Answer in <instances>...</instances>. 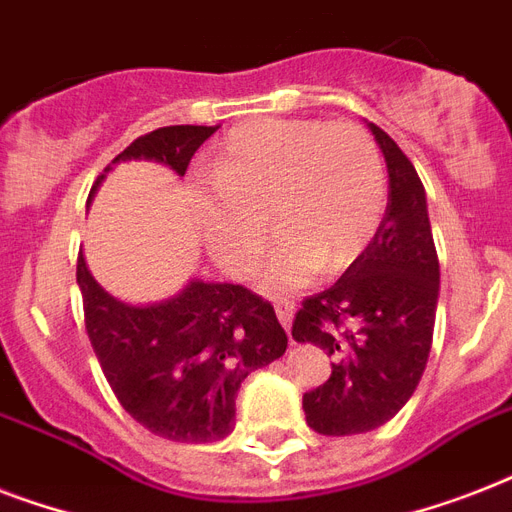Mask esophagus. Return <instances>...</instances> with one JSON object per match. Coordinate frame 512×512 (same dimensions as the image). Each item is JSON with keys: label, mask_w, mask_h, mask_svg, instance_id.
Returning a JSON list of instances; mask_svg holds the SVG:
<instances>
[{"label": "esophagus", "mask_w": 512, "mask_h": 512, "mask_svg": "<svg viewBox=\"0 0 512 512\" xmlns=\"http://www.w3.org/2000/svg\"><path fill=\"white\" fill-rule=\"evenodd\" d=\"M276 316H279L281 327L289 332V327H292V319H295V305H292V303L276 305Z\"/></svg>", "instance_id": "1"}]
</instances>
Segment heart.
I'll return each mask as SVG.
<instances>
[{"label": "heart", "instance_id": "b5f03b06", "mask_svg": "<svg viewBox=\"0 0 512 512\" xmlns=\"http://www.w3.org/2000/svg\"><path fill=\"white\" fill-rule=\"evenodd\" d=\"M193 209L209 252L236 276L257 265L268 209L281 241L260 289L289 295L319 271L356 263L385 212V170L374 140L356 124L255 119L217 143Z\"/></svg>", "mask_w": 512, "mask_h": 512}]
</instances>
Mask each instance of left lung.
<instances>
[{
	"label": "left lung",
	"instance_id": "obj_1",
	"mask_svg": "<svg viewBox=\"0 0 512 512\" xmlns=\"http://www.w3.org/2000/svg\"><path fill=\"white\" fill-rule=\"evenodd\" d=\"M388 167V209L369 247L297 311L292 337L332 356V374L303 396L321 436H356L393 420L420 385L433 342L438 255L417 170L388 132L366 122Z\"/></svg>",
	"mask_w": 512,
	"mask_h": 512
}]
</instances>
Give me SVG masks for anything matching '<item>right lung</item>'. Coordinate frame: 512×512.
I'll list each match as a JSON object with an SVG mask.
<instances>
[{"label": "right lung", "instance_id": "1", "mask_svg": "<svg viewBox=\"0 0 512 512\" xmlns=\"http://www.w3.org/2000/svg\"><path fill=\"white\" fill-rule=\"evenodd\" d=\"M217 127L175 124L138 138L108 164L156 162L183 177ZM84 324L119 404L154 436L209 444L231 436L236 396L255 369L284 356L287 332L273 305L241 284L191 279L159 303H124L100 287L84 255L76 263Z\"/></svg>", "mask_w": 512, "mask_h": 512}]
</instances>
